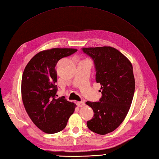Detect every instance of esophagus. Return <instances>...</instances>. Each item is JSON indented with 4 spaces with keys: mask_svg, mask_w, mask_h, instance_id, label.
<instances>
[{
    "mask_svg": "<svg viewBox=\"0 0 159 159\" xmlns=\"http://www.w3.org/2000/svg\"><path fill=\"white\" fill-rule=\"evenodd\" d=\"M76 104H77V106L79 107H83V106H85V102H83V101H81V102H78L77 103H76Z\"/></svg>",
    "mask_w": 159,
    "mask_h": 159,
    "instance_id": "34e87169",
    "label": "esophagus"
}]
</instances>
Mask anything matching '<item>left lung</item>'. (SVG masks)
Here are the masks:
<instances>
[{
  "mask_svg": "<svg viewBox=\"0 0 159 159\" xmlns=\"http://www.w3.org/2000/svg\"><path fill=\"white\" fill-rule=\"evenodd\" d=\"M82 50L93 60L96 81L100 83L102 93L98 102H86L94 113L87 126L94 133L106 134L122 123L130 109L135 88L133 66L113 47L82 48Z\"/></svg>",
  "mask_w": 159,
  "mask_h": 159,
  "instance_id": "1",
  "label": "left lung"
}]
</instances>
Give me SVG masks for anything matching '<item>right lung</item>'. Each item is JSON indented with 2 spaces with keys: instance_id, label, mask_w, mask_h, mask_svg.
Wrapping results in <instances>:
<instances>
[{
  "instance_id": "add662e5",
  "label": "right lung",
  "mask_w": 159,
  "mask_h": 159,
  "mask_svg": "<svg viewBox=\"0 0 159 159\" xmlns=\"http://www.w3.org/2000/svg\"><path fill=\"white\" fill-rule=\"evenodd\" d=\"M77 51L74 48H52L37 54L26 65L22 78L24 106L33 122L40 130L53 134L66 128L76 104L65 97L57 98L59 61Z\"/></svg>"
}]
</instances>
